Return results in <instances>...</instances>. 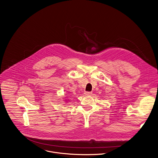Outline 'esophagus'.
I'll use <instances>...</instances> for the list:
<instances>
[{
  "instance_id": "1",
  "label": "esophagus",
  "mask_w": 158,
  "mask_h": 158,
  "mask_svg": "<svg viewBox=\"0 0 158 158\" xmlns=\"http://www.w3.org/2000/svg\"><path fill=\"white\" fill-rule=\"evenodd\" d=\"M84 94H85V95H86V96H89V95H92V92H85L84 93Z\"/></svg>"
}]
</instances>
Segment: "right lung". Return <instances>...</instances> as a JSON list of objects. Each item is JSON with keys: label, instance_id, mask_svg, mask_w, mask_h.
<instances>
[{"label": "right lung", "instance_id": "add662e5", "mask_svg": "<svg viewBox=\"0 0 158 158\" xmlns=\"http://www.w3.org/2000/svg\"><path fill=\"white\" fill-rule=\"evenodd\" d=\"M65 101H65V102H67V101H68V100H67V99H65Z\"/></svg>", "mask_w": 158, "mask_h": 158}]
</instances>
